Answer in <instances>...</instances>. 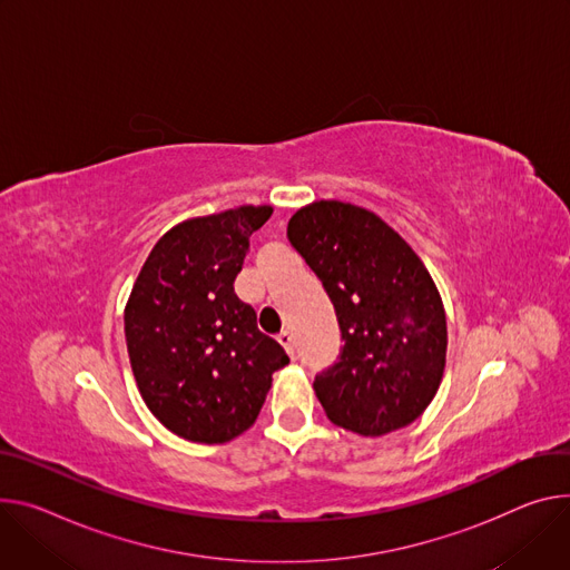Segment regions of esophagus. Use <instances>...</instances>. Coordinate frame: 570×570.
Returning a JSON list of instances; mask_svg holds the SVG:
<instances>
[{"instance_id": "obj_1", "label": "esophagus", "mask_w": 570, "mask_h": 570, "mask_svg": "<svg viewBox=\"0 0 570 570\" xmlns=\"http://www.w3.org/2000/svg\"><path fill=\"white\" fill-rule=\"evenodd\" d=\"M277 341L284 345V350H286L291 356H295V341H293V334H291V332H282V334L277 336Z\"/></svg>"}]
</instances>
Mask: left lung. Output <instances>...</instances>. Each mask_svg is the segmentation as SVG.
<instances>
[{"label": "left lung", "instance_id": "obj_1", "mask_svg": "<svg viewBox=\"0 0 570 570\" xmlns=\"http://www.w3.org/2000/svg\"><path fill=\"white\" fill-rule=\"evenodd\" d=\"M327 291L343 347L316 375L327 419L382 436L416 421L439 391L448 327L441 295L397 232L343 202H314L286 232Z\"/></svg>", "mask_w": 570, "mask_h": 570}]
</instances>
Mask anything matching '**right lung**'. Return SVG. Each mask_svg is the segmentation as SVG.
<instances>
[{
	"instance_id": "add662e5",
	"label": "right lung",
	"mask_w": 570,
	"mask_h": 570,
	"mask_svg": "<svg viewBox=\"0 0 570 570\" xmlns=\"http://www.w3.org/2000/svg\"><path fill=\"white\" fill-rule=\"evenodd\" d=\"M271 206H240L173 227L154 249L125 308L138 391L170 432L197 443L243 434L262 411L284 347L258 332L234 279Z\"/></svg>"
}]
</instances>
